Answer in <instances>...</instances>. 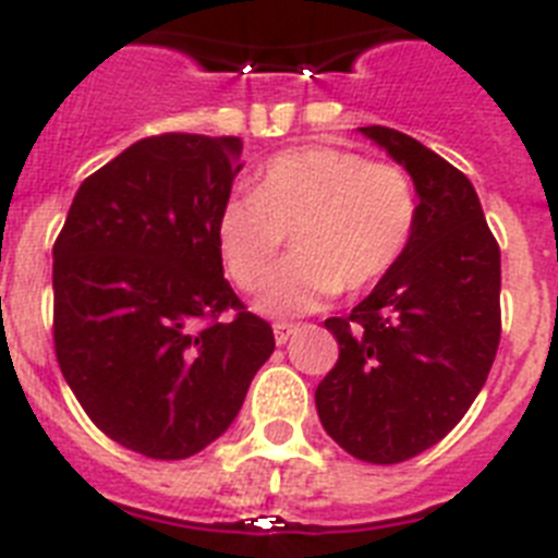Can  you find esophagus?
Returning <instances> with one entry per match:
<instances>
[{
    "instance_id": "esophagus-1",
    "label": "esophagus",
    "mask_w": 558,
    "mask_h": 558,
    "mask_svg": "<svg viewBox=\"0 0 558 558\" xmlns=\"http://www.w3.org/2000/svg\"><path fill=\"white\" fill-rule=\"evenodd\" d=\"M272 328H275V342H278V345H286V342H289V337L298 331V326H294V323H275Z\"/></svg>"
}]
</instances>
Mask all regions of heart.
Returning a JSON list of instances; mask_svg holds the SVG:
<instances>
[{
  "label": "heart",
  "mask_w": 558,
  "mask_h": 558,
  "mask_svg": "<svg viewBox=\"0 0 558 558\" xmlns=\"http://www.w3.org/2000/svg\"><path fill=\"white\" fill-rule=\"evenodd\" d=\"M418 227V193L396 162L339 145H303L266 159L255 191L219 213V250L232 283L255 292L286 235L292 258L275 269L264 308L308 312L333 292H362L393 272Z\"/></svg>",
  "instance_id": "heart-1"
}]
</instances>
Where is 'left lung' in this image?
<instances>
[{
    "instance_id": "obj_1",
    "label": "left lung",
    "mask_w": 558,
    "mask_h": 558,
    "mask_svg": "<svg viewBox=\"0 0 558 558\" xmlns=\"http://www.w3.org/2000/svg\"><path fill=\"white\" fill-rule=\"evenodd\" d=\"M410 171L415 239L345 317H328L339 360L317 385V413L365 463H401L435 447L477 399L500 345V244L472 182L418 140L362 125Z\"/></svg>"
}]
</instances>
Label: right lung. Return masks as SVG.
<instances>
[{"label": "right lung", "instance_id": "obj_1", "mask_svg": "<svg viewBox=\"0 0 558 558\" xmlns=\"http://www.w3.org/2000/svg\"><path fill=\"white\" fill-rule=\"evenodd\" d=\"M239 154V137L140 140L84 179L52 244L58 367L92 424L145 458L213 444L275 351L221 266Z\"/></svg>", "mask_w": 558, "mask_h": 558}]
</instances>
